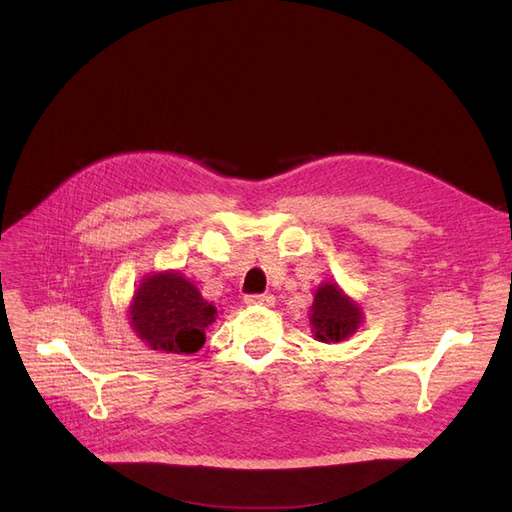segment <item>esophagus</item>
Instances as JSON below:
<instances>
[{"label":"esophagus","instance_id":"esophagus-1","mask_svg":"<svg viewBox=\"0 0 512 512\" xmlns=\"http://www.w3.org/2000/svg\"><path fill=\"white\" fill-rule=\"evenodd\" d=\"M243 301L245 305H265V307H271L275 303L271 294H247Z\"/></svg>","mask_w":512,"mask_h":512}]
</instances>
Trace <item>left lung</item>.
<instances>
[{
  "label": "left lung",
  "mask_w": 512,
  "mask_h": 512,
  "mask_svg": "<svg viewBox=\"0 0 512 512\" xmlns=\"http://www.w3.org/2000/svg\"><path fill=\"white\" fill-rule=\"evenodd\" d=\"M312 333L322 344H339L363 324V309L337 282H322L309 307Z\"/></svg>",
  "instance_id": "obj_1"
}]
</instances>
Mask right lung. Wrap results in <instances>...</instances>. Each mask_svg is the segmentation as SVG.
<instances>
[{
	"label": "right lung",
	"mask_w": 512,
	"mask_h": 512,
	"mask_svg": "<svg viewBox=\"0 0 512 512\" xmlns=\"http://www.w3.org/2000/svg\"><path fill=\"white\" fill-rule=\"evenodd\" d=\"M218 307L203 299L194 282L179 271H153L134 290L128 320L136 337L151 350L194 354L205 344V329Z\"/></svg>",
	"instance_id": "1"
}]
</instances>
